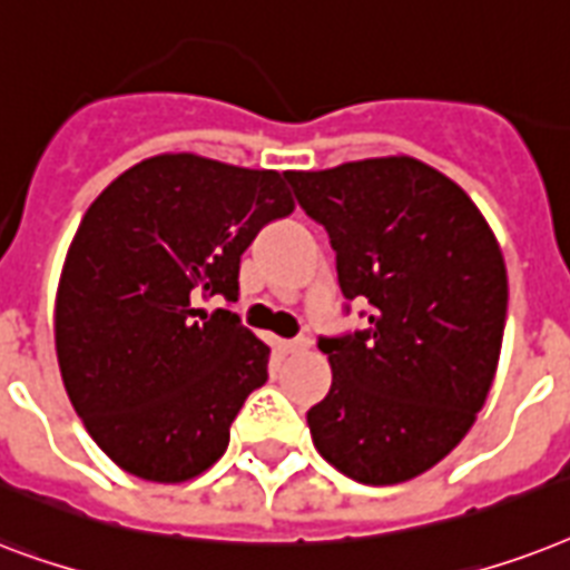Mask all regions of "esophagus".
Returning <instances> with one entry per match:
<instances>
[{"label": "esophagus", "instance_id": "esophagus-1", "mask_svg": "<svg viewBox=\"0 0 570 570\" xmlns=\"http://www.w3.org/2000/svg\"><path fill=\"white\" fill-rule=\"evenodd\" d=\"M308 347H312V341H308L306 335H299V338H291V341H282V350H285V353H291V356L308 353Z\"/></svg>", "mask_w": 570, "mask_h": 570}]
</instances>
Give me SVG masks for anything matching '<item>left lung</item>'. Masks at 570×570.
Returning <instances> with one entry per match:
<instances>
[{
  "label": "left lung",
  "mask_w": 570,
  "mask_h": 570,
  "mask_svg": "<svg viewBox=\"0 0 570 570\" xmlns=\"http://www.w3.org/2000/svg\"><path fill=\"white\" fill-rule=\"evenodd\" d=\"M330 232L341 294L367 330L321 338L330 394L308 409L317 453L364 485L430 471L465 439L498 373L509 279L494 232L456 181L409 156L288 170Z\"/></svg>",
  "instance_id": "obj_1"
}]
</instances>
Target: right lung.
Here are the masks:
<instances>
[{
    "mask_svg": "<svg viewBox=\"0 0 570 570\" xmlns=\"http://www.w3.org/2000/svg\"><path fill=\"white\" fill-rule=\"evenodd\" d=\"M294 212L285 176L194 153L120 173L81 217L55 297L63 389L99 450L149 482L199 476L229 448L271 347L238 314L244 249Z\"/></svg>",
    "mask_w": 570,
    "mask_h": 570,
    "instance_id": "obj_1",
    "label": "right lung"
}]
</instances>
